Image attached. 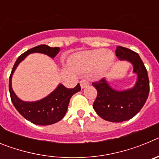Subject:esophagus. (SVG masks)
<instances>
[{
    "label": "esophagus",
    "mask_w": 159,
    "mask_h": 159,
    "mask_svg": "<svg viewBox=\"0 0 159 159\" xmlns=\"http://www.w3.org/2000/svg\"><path fill=\"white\" fill-rule=\"evenodd\" d=\"M88 85H89V81L86 80V79H84V80L80 81V86L82 88H84L85 87L88 86Z\"/></svg>",
    "instance_id": "34e87169"
}]
</instances>
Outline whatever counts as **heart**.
Segmentation results:
<instances>
[{"label":"heart","mask_w":159,"mask_h":159,"mask_svg":"<svg viewBox=\"0 0 159 159\" xmlns=\"http://www.w3.org/2000/svg\"><path fill=\"white\" fill-rule=\"evenodd\" d=\"M113 53L107 52L105 49L87 51L73 56L71 64L76 69L82 71L96 69L100 72L110 67L114 61Z\"/></svg>","instance_id":"obj_1"}]
</instances>
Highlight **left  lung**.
<instances>
[{
    "mask_svg": "<svg viewBox=\"0 0 159 159\" xmlns=\"http://www.w3.org/2000/svg\"><path fill=\"white\" fill-rule=\"evenodd\" d=\"M116 55L120 60H127L134 67L138 80L131 89L118 92L112 89L105 79L92 83L97 90L93 108L98 116L110 122L120 123L135 116L142 109L150 92L147 70L139 54L127 48L118 46Z\"/></svg>",
    "mask_w": 159,
    "mask_h": 159,
    "instance_id": "1",
    "label": "left lung"
}]
</instances>
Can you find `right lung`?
Wrapping results in <instances>:
<instances>
[{"mask_svg": "<svg viewBox=\"0 0 159 159\" xmlns=\"http://www.w3.org/2000/svg\"><path fill=\"white\" fill-rule=\"evenodd\" d=\"M60 50V48L58 47L52 48L45 44H40L29 49L18 57L9 76L8 88L11 100L14 107L25 119L34 124L45 126L53 124L61 120L67 112L71 96L81 90L80 85L78 84L74 88H67L63 84H60L54 92L43 99L36 102H25L20 100L12 91V74L18 64L29 54L40 52L53 58L58 54Z\"/></svg>", "mask_w": 159, "mask_h": 159, "instance_id": "obj_1", "label": "right lung"}]
</instances>
